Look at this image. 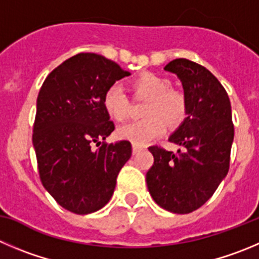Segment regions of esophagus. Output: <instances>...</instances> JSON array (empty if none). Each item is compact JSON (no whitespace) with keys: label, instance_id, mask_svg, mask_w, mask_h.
<instances>
[{"label":"esophagus","instance_id":"esophagus-1","mask_svg":"<svg viewBox=\"0 0 259 259\" xmlns=\"http://www.w3.org/2000/svg\"><path fill=\"white\" fill-rule=\"evenodd\" d=\"M141 150H142V147L136 146V145H134V146H132V152H134V155H136L137 152H140Z\"/></svg>","mask_w":259,"mask_h":259}]
</instances>
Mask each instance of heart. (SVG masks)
<instances>
[{
	"label": "heart",
	"mask_w": 259,
	"mask_h": 259,
	"mask_svg": "<svg viewBox=\"0 0 259 259\" xmlns=\"http://www.w3.org/2000/svg\"><path fill=\"white\" fill-rule=\"evenodd\" d=\"M131 90L137 99L146 100L142 115L145 119L118 128V136L144 146L161 136L165 125L178 128L188 117V99L182 90L170 88V81L154 72H142L131 81ZM105 112L112 119L123 122L130 115V103L122 90L112 86L103 98Z\"/></svg>",
	"instance_id": "heart-1"
}]
</instances>
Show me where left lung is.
<instances>
[{
  "label": "left lung",
  "instance_id": "obj_1",
  "mask_svg": "<svg viewBox=\"0 0 259 259\" xmlns=\"http://www.w3.org/2000/svg\"><path fill=\"white\" fill-rule=\"evenodd\" d=\"M164 70L181 80L188 117L169 137L182 146L177 154L149 147L154 165L146 173V183L160 207L189 213L211 198L229 171L234 140L231 105L220 81L203 66L178 58Z\"/></svg>",
  "mask_w": 259,
  "mask_h": 259
}]
</instances>
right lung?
I'll use <instances>...</instances> for the list:
<instances>
[{"instance_id": "1", "label": "right lung", "mask_w": 259, "mask_h": 259, "mask_svg": "<svg viewBox=\"0 0 259 259\" xmlns=\"http://www.w3.org/2000/svg\"><path fill=\"white\" fill-rule=\"evenodd\" d=\"M131 75L95 53H78L54 68L36 99L33 145L40 181L58 205L77 215L107 205L132 155L130 141L107 144L114 123L103 98ZM101 147L97 150L92 145Z\"/></svg>"}]
</instances>
